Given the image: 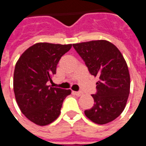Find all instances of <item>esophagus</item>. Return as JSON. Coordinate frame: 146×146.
I'll return each instance as SVG.
<instances>
[{
  "mask_svg": "<svg viewBox=\"0 0 146 146\" xmlns=\"http://www.w3.org/2000/svg\"><path fill=\"white\" fill-rule=\"evenodd\" d=\"M73 93L75 95H76V96H80V95H83L82 92H73Z\"/></svg>",
  "mask_w": 146,
  "mask_h": 146,
  "instance_id": "34e87169",
  "label": "esophagus"
}]
</instances>
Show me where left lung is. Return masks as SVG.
<instances>
[{"instance_id":"8db88e82","label":"left lung","mask_w":146,"mask_h":146,"mask_svg":"<svg viewBox=\"0 0 146 146\" xmlns=\"http://www.w3.org/2000/svg\"><path fill=\"white\" fill-rule=\"evenodd\" d=\"M90 73L98 76L95 104L85 116L97 124L113 121L122 113L130 93V74L124 58L115 45L105 40L73 44Z\"/></svg>"}]
</instances>
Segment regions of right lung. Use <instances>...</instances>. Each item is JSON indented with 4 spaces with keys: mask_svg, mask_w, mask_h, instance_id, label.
<instances>
[{
    "mask_svg": "<svg viewBox=\"0 0 146 146\" xmlns=\"http://www.w3.org/2000/svg\"><path fill=\"white\" fill-rule=\"evenodd\" d=\"M72 44L36 43L22 54L15 64L13 78L15 100L21 112L36 125L51 123L60 115L63 100L70 90L52 88L61 57Z\"/></svg>",
    "mask_w": 146,
    "mask_h": 146,
    "instance_id": "obj_1",
    "label": "right lung"
}]
</instances>
